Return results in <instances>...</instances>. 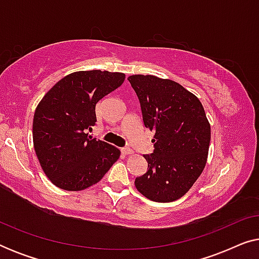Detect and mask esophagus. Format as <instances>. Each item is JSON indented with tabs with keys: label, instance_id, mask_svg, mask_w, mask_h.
Listing matches in <instances>:
<instances>
[{
	"label": "esophagus",
	"instance_id": "obj_1",
	"mask_svg": "<svg viewBox=\"0 0 259 259\" xmlns=\"http://www.w3.org/2000/svg\"><path fill=\"white\" fill-rule=\"evenodd\" d=\"M121 152H122L123 154H126V155H131V154H133V151L131 150L130 147H125V148H122Z\"/></svg>",
	"mask_w": 259,
	"mask_h": 259
}]
</instances>
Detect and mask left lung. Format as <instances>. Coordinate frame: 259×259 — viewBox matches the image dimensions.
Here are the masks:
<instances>
[{
  "label": "left lung",
  "mask_w": 259,
  "mask_h": 259,
  "mask_svg": "<svg viewBox=\"0 0 259 259\" xmlns=\"http://www.w3.org/2000/svg\"><path fill=\"white\" fill-rule=\"evenodd\" d=\"M144 125L154 132V151L136 187L150 200L169 203L189 192L206 165L211 126L196 95L176 81L131 75Z\"/></svg>",
  "instance_id": "8db88e82"
}]
</instances>
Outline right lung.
<instances>
[{
	"label": "right lung",
	"instance_id": "1",
	"mask_svg": "<svg viewBox=\"0 0 259 259\" xmlns=\"http://www.w3.org/2000/svg\"><path fill=\"white\" fill-rule=\"evenodd\" d=\"M123 73L80 70L56 82L35 109L33 143L45 175L55 186L81 191L102 179L120 157L87 131L97 121L95 106L125 81Z\"/></svg>",
	"mask_w": 259,
	"mask_h": 259
}]
</instances>
